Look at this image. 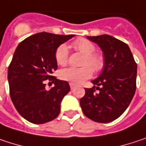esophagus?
Segmentation results:
<instances>
[{"mask_svg":"<svg viewBox=\"0 0 146 146\" xmlns=\"http://www.w3.org/2000/svg\"><path fill=\"white\" fill-rule=\"evenodd\" d=\"M69 85H70V88H71V89H72V90H73V88H75V84H72V83H70V84H69Z\"/></svg>","mask_w":146,"mask_h":146,"instance_id":"34e87169","label":"esophagus"}]
</instances>
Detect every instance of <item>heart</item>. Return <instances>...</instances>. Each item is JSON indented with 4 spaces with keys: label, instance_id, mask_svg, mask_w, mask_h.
<instances>
[{
    "label": "heart",
    "instance_id": "heart-1",
    "mask_svg": "<svg viewBox=\"0 0 146 146\" xmlns=\"http://www.w3.org/2000/svg\"><path fill=\"white\" fill-rule=\"evenodd\" d=\"M73 48L84 54L81 68H68L59 72V78L73 84H79L88 79L95 73H100L105 66V59L102 54L95 52V46L87 39L79 38L72 44ZM68 48L67 45L61 44L57 47L54 57L56 62L60 66H65L68 61ZM93 69L92 70V68Z\"/></svg>",
    "mask_w": 146,
    "mask_h": 146
}]
</instances>
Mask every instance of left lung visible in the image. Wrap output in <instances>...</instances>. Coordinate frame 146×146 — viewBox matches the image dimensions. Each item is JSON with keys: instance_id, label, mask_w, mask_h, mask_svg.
<instances>
[{"instance_id": "8db88e82", "label": "left lung", "mask_w": 146, "mask_h": 146, "mask_svg": "<svg viewBox=\"0 0 146 146\" xmlns=\"http://www.w3.org/2000/svg\"><path fill=\"white\" fill-rule=\"evenodd\" d=\"M88 38L102 49L105 66L100 77L92 81L94 86L85 88L80 106L88 119L99 123L111 122L125 111L135 95L137 64L124 42L110 35Z\"/></svg>"}]
</instances>
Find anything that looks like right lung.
<instances>
[{"instance_id":"1","label":"right lung","mask_w":146,"mask_h":146,"mask_svg":"<svg viewBox=\"0 0 146 146\" xmlns=\"http://www.w3.org/2000/svg\"><path fill=\"white\" fill-rule=\"evenodd\" d=\"M73 36L40 33L26 38L17 47L8 67L10 96L17 112L27 121L44 124L59 114L60 104L70 86L52 75L58 69L54 53ZM46 80L55 86L46 90Z\"/></svg>"}]
</instances>
